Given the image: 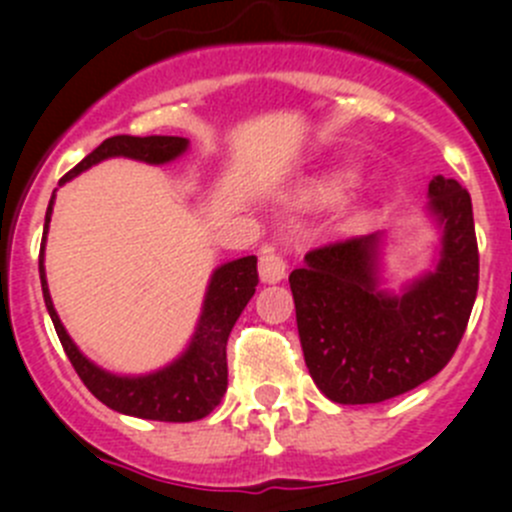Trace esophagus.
I'll return each mask as SVG.
<instances>
[{
  "mask_svg": "<svg viewBox=\"0 0 512 512\" xmlns=\"http://www.w3.org/2000/svg\"><path fill=\"white\" fill-rule=\"evenodd\" d=\"M285 260H282V255H277V252L272 250H265L260 255V280L267 282V285H275V282H280L282 277H285Z\"/></svg>",
  "mask_w": 512,
  "mask_h": 512,
  "instance_id": "1",
  "label": "esophagus"
}]
</instances>
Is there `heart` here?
<instances>
[{
  "label": "heart",
  "mask_w": 512,
  "mask_h": 512,
  "mask_svg": "<svg viewBox=\"0 0 512 512\" xmlns=\"http://www.w3.org/2000/svg\"><path fill=\"white\" fill-rule=\"evenodd\" d=\"M344 188H347V180H332V183L324 185V188L319 190V195H322V198H337V195H342Z\"/></svg>",
  "instance_id": "heart-1"
}]
</instances>
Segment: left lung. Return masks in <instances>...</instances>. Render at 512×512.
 <instances>
[{
    "label": "left lung",
    "instance_id": "1",
    "mask_svg": "<svg viewBox=\"0 0 512 512\" xmlns=\"http://www.w3.org/2000/svg\"><path fill=\"white\" fill-rule=\"evenodd\" d=\"M428 213L441 227V257L401 294L379 287V232L309 250L289 275L304 361L334 404L406 394L436 376L461 344L478 292L471 195L436 175Z\"/></svg>",
    "mask_w": 512,
    "mask_h": 512
}]
</instances>
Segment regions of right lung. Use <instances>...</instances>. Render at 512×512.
<instances>
[{
    "instance_id": "add662e5",
    "label": "right lung",
    "mask_w": 512,
    "mask_h": 512,
    "mask_svg": "<svg viewBox=\"0 0 512 512\" xmlns=\"http://www.w3.org/2000/svg\"><path fill=\"white\" fill-rule=\"evenodd\" d=\"M185 151H188V138L180 136H113L106 138L76 168H71L59 180V185L106 158L123 156L151 165H163L183 156ZM51 210H54V195H51L49 208H46L44 240H41L39 252L41 292H44L46 309H49V317L54 322L56 334H59L61 347H64L71 366L86 384V389L108 409L126 416L148 418V421L188 423L208 416L227 391V337H230L237 317L247 307V302L255 294L257 282H260L257 280V257L247 255L240 260L225 262L213 272L198 327H195L188 349L178 359L146 376H118L96 366L94 361L79 352V347L66 334L54 302H51L44 272V245L46 230L51 223Z\"/></svg>"
}]
</instances>
